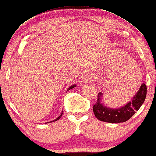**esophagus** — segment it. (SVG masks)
I'll list each match as a JSON object with an SVG mask.
<instances>
[{"label": "esophagus", "mask_w": 156, "mask_h": 156, "mask_svg": "<svg viewBox=\"0 0 156 156\" xmlns=\"http://www.w3.org/2000/svg\"><path fill=\"white\" fill-rule=\"evenodd\" d=\"M95 73L93 72H89L86 74L85 77L84 78V82L85 83H93V82L95 80Z\"/></svg>", "instance_id": "34e87169"}]
</instances>
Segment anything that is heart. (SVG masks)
<instances>
[{"label": "heart", "mask_w": 156, "mask_h": 156, "mask_svg": "<svg viewBox=\"0 0 156 156\" xmlns=\"http://www.w3.org/2000/svg\"><path fill=\"white\" fill-rule=\"evenodd\" d=\"M110 61L115 62V72L112 79L115 83L127 84L129 80H133L136 77L138 72L134 63L128 56L123 54L117 58L111 57Z\"/></svg>", "instance_id": "b5f03b06"}]
</instances>
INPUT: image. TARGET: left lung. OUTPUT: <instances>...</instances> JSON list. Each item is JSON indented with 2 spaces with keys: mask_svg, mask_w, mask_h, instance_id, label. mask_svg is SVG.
<instances>
[{
  "mask_svg": "<svg viewBox=\"0 0 156 156\" xmlns=\"http://www.w3.org/2000/svg\"><path fill=\"white\" fill-rule=\"evenodd\" d=\"M146 95L147 86L145 83H143L131 101L120 108L112 109L106 107L101 103L102 93H98L97 101L93 108V112L98 119L104 122L111 123L126 122L142 106L145 101Z\"/></svg>",
  "mask_w": 156,
  "mask_h": 156,
  "instance_id": "8db88e82",
  "label": "left lung"
}]
</instances>
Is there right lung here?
I'll return each mask as SVG.
<instances>
[{
	"label": "right lung",
	"mask_w": 156,
	"mask_h": 156,
	"mask_svg": "<svg viewBox=\"0 0 156 156\" xmlns=\"http://www.w3.org/2000/svg\"><path fill=\"white\" fill-rule=\"evenodd\" d=\"M76 87V84H74V85H72V86H71L68 89H67V90H70V89H73V87ZM62 115H63V112L61 113V115L59 116V117L57 118V119H55V120H53V121H50V122H48V123H50V122H54V121H57V120H58L59 119H60L61 117V116H62Z\"/></svg>",
	"instance_id": "obj_1"
}]
</instances>
